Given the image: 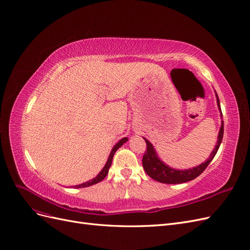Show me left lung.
Here are the masks:
<instances>
[{
  "mask_svg": "<svg viewBox=\"0 0 250 250\" xmlns=\"http://www.w3.org/2000/svg\"><path fill=\"white\" fill-rule=\"evenodd\" d=\"M215 95H216V99H217L218 108H219V110H220V116L222 118L220 101H219V98H218L216 90H215ZM223 131H224L223 121L221 119V127H220V129H219L217 143H216V145H215L213 151H211V153L209 154L208 160L204 163L196 166V167H193L190 169H185V170L174 169V168H171L170 166H168L167 164H165L161 160L160 156L157 155L156 150L154 149L152 144H151L147 139L143 138L147 144V152H145V154H144V157H143V168L151 178L158 181V183L174 185V184H183V183H187V181L193 180L197 176H199L200 174L204 170H206V168L209 165V163L213 161V158L215 157L219 147H220V145H221V142L223 139Z\"/></svg>",
  "mask_w": 250,
  "mask_h": 250,
  "instance_id": "left-lung-1",
  "label": "left lung"
}]
</instances>
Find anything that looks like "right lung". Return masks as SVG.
Segmentation results:
<instances>
[{
	"label": "right lung",
	"mask_w": 250,
	"mask_h": 250,
	"mask_svg": "<svg viewBox=\"0 0 250 250\" xmlns=\"http://www.w3.org/2000/svg\"><path fill=\"white\" fill-rule=\"evenodd\" d=\"M127 141H128V138H123V139H121V140L116 144L115 146H113V148L111 149L110 153H109V156H108V158H107V162H106V164H105V166L103 167V169L99 172V174H98V175H97L95 178L90 179V180L86 181V183H83V184H81V185L74 186V188H86V187L96 185V184H98V183H100V181H102L105 177H106V175H107L108 170H109L110 166H111V163H112L113 155H115L116 151H117L121 146H122L123 144H125Z\"/></svg>",
	"instance_id": "right-lung-1"
}]
</instances>
